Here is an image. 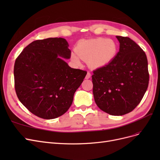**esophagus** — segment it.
<instances>
[{"label":"esophagus","instance_id":"1","mask_svg":"<svg viewBox=\"0 0 160 160\" xmlns=\"http://www.w3.org/2000/svg\"><path fill=\"white\" fill-rule=\"evenodd\" d=\"M91 77V73L89 72H88V73H87V75H86V77H85V79H89Z\"/></svg>","mask_w":160,"mask_h":160}]
</instances>
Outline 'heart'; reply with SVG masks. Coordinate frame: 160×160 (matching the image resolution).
Wrapping results in <instances>:
<instances>
[{
    "mask_svg": "<svg viewBox=\"0 0 160 160\" xmlns=\"http://www.w3.org/2000/svg\"><path fill=\"white\" fill-rule=\"evenodd\" d=\"M118 51L116 42L105 38H97L80 41L71 54V60L76 64L80 63V59L88 60V63L93 68H98L108 65L113 59Z\"/></svg>",
    "mask_w": 160,
    "mask_h": 160,
    "instance_id": "1",
    "label": "heart"
}]
</instances>
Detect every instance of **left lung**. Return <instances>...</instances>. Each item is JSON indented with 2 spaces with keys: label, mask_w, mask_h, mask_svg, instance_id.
<instances>
[{
  "label": "left lung",
  "mask_w": 160,
  "mask_h": 160,
  "mask_svg": "<svg viewBox=\"0 0 160 160\" xmlns=\"http://www.w3.org/2000/svg\"><path fill=\"white\" fill-rule=\"evenodd\" d=\"M119 51L108 65L93 71V93L97 105L111 115L132 111L142 101L149 84L146 53L127 37L116 36Z\"/></svg>",
  "instance_id": "1"
}]
</instances>
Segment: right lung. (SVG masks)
Masks as SVG:
<instances>
[{"mask_svg": "<svg viewBox=\"0 0 160 160\" xmlns=\"http://www.w3.org/2000/svg\"><path fill=\"white\" fill-rule=\"evenodd\" d=\"M62 38L37 40L27 46L14 66V88L19 101L31 112L55 119L69 109L87 72L72 69L62 59L71 51Z\"/></svg>", "mask_w": 160, "mask_h": 160, "instance_id": "add662e5", "label": "right lung"}]
</instances>
